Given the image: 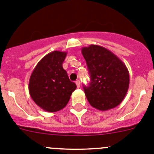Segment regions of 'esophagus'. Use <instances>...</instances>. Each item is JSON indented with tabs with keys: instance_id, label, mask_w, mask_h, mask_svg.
Returning <instances> with one entry per match:
<instances>
[{
	"instance_id": "1",
	"label": "esophagus",
	"mask_w": 154,
	"mask_h": 154,
	"mask_svg": "<svg viewBox=\"0 0 154 154\" xmlns=\"http://www.w3.org/2000/svg\"><path fill=\"white\" fill-rule=\"evenodd\" d=\"M75 84H76V85H77V87H78V88H79L80 85H81V84H80L79 80H77V81L75 82Z\"/></svg>"
}]
</instances>
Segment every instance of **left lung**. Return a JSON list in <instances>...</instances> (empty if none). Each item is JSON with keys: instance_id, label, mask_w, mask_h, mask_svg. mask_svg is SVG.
Segmentation results:
<instances>
[{"instance_id": "1", "label": "left lung", "mask_w": 154, "mask_h": 154, "mask_svg": "<svg viewBox=\"0 0 154 154\" xmlns=\"http://www.w3.org/2000/svg\"><path fill=\"white\" fill-rule=\"evenodd\" d=\"M82 54L90 74L91 82L84 86L89 104L100 111L119 106L130 85L126 65L112 51L96 45L82 48Z\"/></svg>"}]
</instances>
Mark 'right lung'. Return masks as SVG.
I'll return each mask as SVG.
<instances>
[{
	"label": "right lung",
	"mask_w": 154,
	"mask_h": 154,
	"mask_svg": "<svg viewBox=\"0 0 154 154\" xmlns=\"http://www.w3.org/2000/svg\"><path fill=\"white\" fill-rule=\"evenodd\" d=\"M67 52L54 51L39 61L31 75L28 85L30 96L40 108L54 112L68 104L76 89L62 67Z\"/></svg>",
	"instance_id": "obj_1"
}]
</instances>
